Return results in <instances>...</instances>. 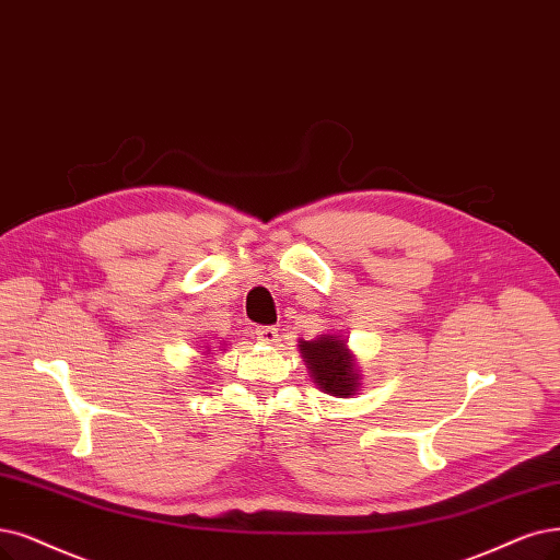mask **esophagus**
Instances as JSON below:
<instances>
[{
  "label": "esophagus",
  "mask_w": 560,
  "mask_h": 560,
  "mask_svg": "<svg viewBox=\"0 0 560 560\" xmlns=\"http://www.w3.org/2000/svg\"><path fill=\"white\" fill-rule=\"evenodd\" d=\"M254 335L260 343H267V346H277L281 341V335H279L277 327H258Z\"/></svg>",
  "instance_id": "1"
}]
</instances>
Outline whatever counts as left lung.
<instances>
[{"label":"left lung","instance_id":"obj_1","mask_svg":"<svg viewBox=\"0 0 560 560\" xmlns=\"http://www.w3.org/2000/svg\"><path fill=\"white\" fill-rule=\"evenodd\" d=\"M308 376L329 397L348 399L360 392L362 374L348 341L335 332L318 335L312 341H298Z\"/></svg>","mask_w":560,"mask_h":560}]
</instances>
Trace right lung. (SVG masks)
I'll list each match as a JSON object with an SVG mask.
<instances>
[{
    "label": "right lung",
    "mask_w": 560,
    "mask_h": 560,
    "mask_svg": "<svg viewBox=\"0 0 560 560\" xmlns=\"http://www.w3.org/2000/svg\"><path fill=\"white\" fill-rule=\"evenodd\" d=\"M221 348H223V346H221ZM202 355H205V358H212V355H214V353H212V350H210V346H207V348H205V353H202Z\"/></svg>",
    "instance_id": "obj_1"
}]
</instances>
